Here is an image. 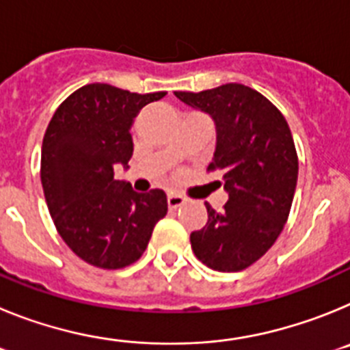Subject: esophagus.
Instances as JSON below:
<instances>
[{
  "label": "esophagus",
  "mask_w": 350,
  "mask_h": 350,
  "mask_svg": "<svg viewBox=\"0 0 350 350\" xmlns=\"http://www.w3.org/2000/svg\"><path fill=\"white\" fill-rule=\"evenodd\" d=\"M184 203H185V198L180 196V194H177V193H170L168 194V208L170 210L178 208V206H182Z\"/></svg>",
  "instance_id": "1"
}]
</instances>
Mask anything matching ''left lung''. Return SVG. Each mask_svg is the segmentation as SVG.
<instances>
[{
  "instance_id": "1",
  "label": "left lung",
  "mask_w": 350,
  "mask_h": 350,
  "mask_svg": "<svg viewBox=\"0 0 350 350\" xmlns=\"http://www.w3.org/2000/svg\"><path fill=\"white\" fill-rule=\"evenodd\" d=\"M175 96L212 117L217 140L208 170L222 173L230 196L222 212L205 203L208 221L191 233L194 256L212 270H245L279 238L295 198L298 156L287 120L242 83Z\"/></svg>"
}]
</instances>
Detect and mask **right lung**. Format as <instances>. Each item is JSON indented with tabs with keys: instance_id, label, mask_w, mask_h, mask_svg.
I'll return each mask as SVG.
<instances>
[{
	"instance_id": "right-lung-1",
	"label": "right lung",
	"mask_w": 350,
	"mask_h": 350,
	"mask_svg": "<svg viewBox=\"0 0 350 350\" xmlns=\"http://www.w3.org/2000/svg\"><path fill=\"white\" fill-rule=\"evenodd\" d=\"M165 96L89 83L49 122L40 173L45 202L64 243L92 267L117 270L138 261L168 212L165 191L137 193L113 178V166L128 168L133 156L135 117Z\"/></svg>"
}]
</instances>
